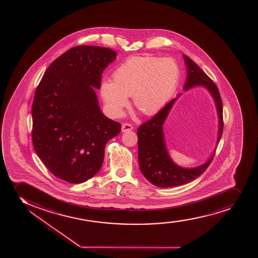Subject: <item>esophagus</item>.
<instances>
[{"label":"esophagus","instance_id":"obj_1","mask_svg":"<svg viewBox=\"0 0 258 258\" xmlns=\"http://www.w3.org/2000/svg\"><path fill=\"white\" fill-rule=\"evenodd\" d=\"M133 129H134V126L132 124H129V123H124V124H122V133H127V132H130Z\"/></svg>","mask_w":258,"mask_h":258}]
</instances>
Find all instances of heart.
I'll return each instance as SVG.
<instances>
[{"instance_id":"b5f03b06","label":"heart","mask_w":258,"mask_h":258,"mask_svg":"<svg viewBox=\"0 0 258 258\" xmlns=\"http://www.w3.org/2000/svg\"><path fill=\"white\" fill-rule=\"evenodd\" d=\"M179 79L180 67L171 57L132 56L114 71L113 83H101V96L113 115H121L132 95L137 109L151 115L169 101Z\"/></svg>"}]
</instances>
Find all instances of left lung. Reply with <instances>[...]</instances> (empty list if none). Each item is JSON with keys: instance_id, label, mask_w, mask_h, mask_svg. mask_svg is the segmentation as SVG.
Returning a JSON list of instances; mask_svg holds the SVG:
<instances>
[{"instance_id": "left-lung-1", "label": "left lung", "mask_w": 258, "mask_h": 258, "mask_svg": "<svg viewBox=\"0 0 258 258\" xmlns=\"http://www.w3.org/2000/svg\"><path fill=\"white\" fill-rule=\"evenodd\" d=\"M183 57L187 68V82L184 89L187 90L192 87L202 85L210 91L215 101L219 117V141L222 136L224 120L222 99L219 89L191 58L186 55ZM176 98L172 99L151 119L140 124L137 132L140 170L151 183L157 187H177L194 181L208 169L214 157L213 154L205 164L194 169H184L172 162L164 145L163 124Z\"/></svg>"}]
</instances>
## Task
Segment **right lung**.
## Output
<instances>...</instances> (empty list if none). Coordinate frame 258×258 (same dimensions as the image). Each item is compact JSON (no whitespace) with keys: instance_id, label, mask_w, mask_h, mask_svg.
<instances>
[{"instance_id":"1","label":"right lung","mask_w":258,"mask_h":258,"mask_svg":"<svg viewBox=\"0 0 258 258\" xmlns=\"http://www.w3.org/2000/svg\"><path fill=\"white\" fill-rule=\"evenodd\" d=\"M109 48L77 45L50 63L32 106L33 148L55 176L88 181L101 169L105 145L121 128L101 113L94 88L115 59Z\"/></svg>"}]
</instances>
